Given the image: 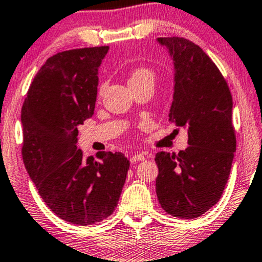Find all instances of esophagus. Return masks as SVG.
<instances>
[{"mask_svg": "<svg viewBox=\"0 0 262 262\" xmlns=\"http://www.w3.org/2000/svg\"><path fill=\"white\" fill-rule=\"evenodd\" d=\"M145 158H146V154H137L131 157V163H136L139 162V161H145Z\"/></svg>", "mask_w": 262, "mask_h": 262, "instance_id": "1", "label": "esophagus"}]
</instances>
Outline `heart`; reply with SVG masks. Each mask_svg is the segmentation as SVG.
<instances>
[{
    "label": "heart",
    "instance_id": "obj_1",
    "mask_svg": "<svg viewBox=\"0 0 262 262\" xmlns=\"http://www.w3.org/2000/svg\"><path fill=\"white\" fill-rule=\"evenodd\" d=\"M154 80H155L154 72H152L151 69H148V68L140 67L132 70L130 78H128V86H131V85L148 83V81L154 83Z\"/></svg>",
    "mask_w": 262,
    "mask_h": 262
}]
</instances>
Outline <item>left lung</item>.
Returning <instances> with one entry per match:
<instances>
[{"label":"left lung","instance_id":"left-lung-1","mask_svg":"<svg viewBox=\"0 0 262 262\" xmlns=\"http://www.w3.org/2000/svg\"><path fill=\"white\" fill-rule=\"evenodd\" d=\"M157 42L166 47L174 67L169 121L186 128L189 146L178 155H156V193L164 211L194 219L218 203L230 174L236 149L233 98L201 47L179 37Z\"/></svg>","mask_w":262,"mask_h":262}]
</instances>
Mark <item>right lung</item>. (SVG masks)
<instances>
[{
	"mask_svg": "<svg viewBox=\"0 0 262 262\" xmlns=\"http://www.w3.org/2000/svg\"><path fill=\"white\" fill-rule=\"evenodd\" d=\"M108 47L66 51L40 68L22 106V157L38 193L55 215L92 225L115 210L130 161L99 152L95 161L76 148L78 126L93 116L99 68Z\"/></svg>",
	"mask_w": 262,
	"mask_h": 262,
	"instance_id": "1",
	"label": "right lung"
}]
</instances>
